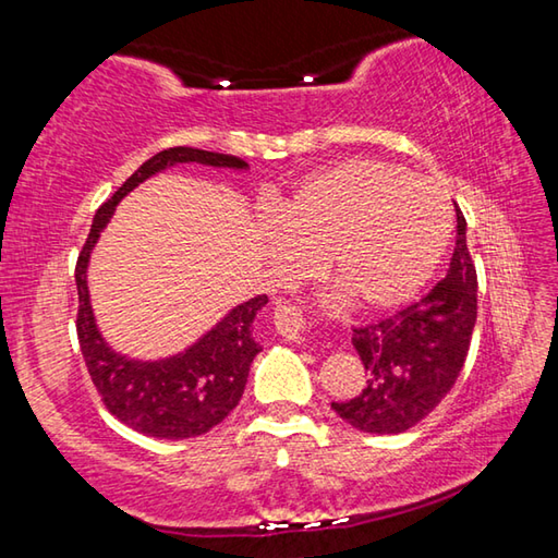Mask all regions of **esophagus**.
<instances>
[{
	"mask_svg": "<svg viewBox=\"0 0 558 558\" xmlns=\"http://www.w3.org/2000/svg\"><path fill=\"white\" fill-rule=\"evenodd\" d=\"M272 323H276V332L280 337H286L288 342H300L302 332H305V319H302V313L295 305H288V302H282V305L276 307V317H272Z\"/></svg>",
	"mask_w": 558,
	"mask_h": 558,
	"instance_id": "1",
	"label": "esophagus"
}]
</instances>
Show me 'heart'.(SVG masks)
<instances>
[{
	"label": "heart",
	"instance_id": "1",
	"mask_svg": "<svg viewBox=\"0 0 558 558\" xmlns=\"http://www.w3.org/2000/svg\"><path fill=\"white\" fill-rule=\"evenodd\" d=\"M450 221L438 182L376 159H347L302 179L280 204L270 245L286 278L325 260L329 282L356 310L384 313L426 286Z\"/></svg>",
	"mask_w": 558,
	"mask_h": 558
}]
</instances>
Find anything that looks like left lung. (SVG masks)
<instances>
[{"label": "left lung", "mask_w": 558, "mask_h": 558, "mask_svg": "<svg viewBox=\"0 0 558 558\" xmlns=\"http://www.w3.org/2000/svg\"><path fill=\"white\" fill-rule=\"evenodd\" d=\"M475 323L477 272L465 216L458 211L448 276L413 305L354 329L352 344L369 379L354 399L332 403L335 413L352 428L379 436L413 428L458 381Z\"/></svg>", "instance_id": "left-lung-1"}]
</instances>
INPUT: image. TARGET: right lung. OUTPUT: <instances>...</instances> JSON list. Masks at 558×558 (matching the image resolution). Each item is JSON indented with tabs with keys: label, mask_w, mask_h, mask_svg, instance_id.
I'll use <instances>...</instances> for the list:
<instances>
[{
	"label": "right lung",
	"mask_w": 558,
	"mask_h": 558,
	"mask_svg": "<svg viewBox=\"0 0 558 558\" xmlns=\"http://www.w3.org/2000/svg\"><path fill=\"white\" fill-rule=\"evenodd\" d=\"M192 162L235 169V172L248 169V162H243L241 157L194 147H172L157 153L96 211L88 241L75 266V286H78L75 327H78L83 359L102 403L132 430L165 440L202 436L219 426L239 405L253 359L263 349L253 337V323L258 310L266 307L268 295H256L235 305L184 352L162 359H132L116 352L98 329L88 292V263L100 233L116 214V206L132 189L169 167Z\"/></svg>",
	"instance_id": "right-lung-1"
}]
</instances>
